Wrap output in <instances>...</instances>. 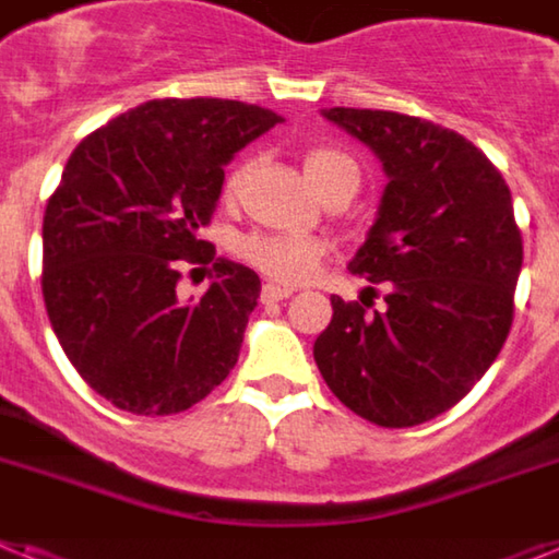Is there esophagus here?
<instances>
[{
	"label": "esophagus",
	"mask_w": 559,
	"mask_h": 559,
	"mask_svg": "<svg viewBox=\"0 0 559 559\" xmlns=\"http://www.w3.org/2000/svg\"><path fill=\"white\" fill-rule=\"evenodd\" d=\"M289 295H293V289L289 287H278V284H264L261 287V301L270 304V301H287Z\"/></svg>",
	"instance_id": "1"
}]
</instances>
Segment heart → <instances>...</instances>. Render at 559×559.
Here are the masks:
<instances>
[{
  "mask_svg": "<svg viewBox=\"0 0 559 559\" xmlns=\"http://www.w3.org/2000/svg\"><path fill=\"white\" fill-rule=\"evenodd\" d=\"M250 173V162H241L236 170L229 173L224 181V199H236L241 190L243 178ZM304 173H307L312 190L321 192L330 190L332 185L344 181V178H360L358 164L352 162L346 153L332 147H312L304 156ZM238 258L247 264L264 272L266 278L284 287L304 284L312 278L321 264L326 243L316 236H289V233H250L236 241Z\"/></svg>",
  "mask_w": 559,
  "mask_h": 559,
  "instance_id": "1",
  "label": "heart"
}]
</instances>
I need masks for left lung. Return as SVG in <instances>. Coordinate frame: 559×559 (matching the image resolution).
<instances>
[{"label":"left lung","instance_id":"obj_1","mask_svg":"<svg viewBox=\"0 0 559 559\" xmlns=\"http://www.w3.org/2000/svg\"><path fill=\"white\" fill-rule=\"evenodd\" d=\"M321 116L383 164L378 215L349 270L389 293L374 312L332 295L312 355L355 415L417 426L468 395L511 330L523 238L509 185L468 139L431 121L355 107Z\"/></svg>","mask_w":559,"mask_h":559}]
</instances>
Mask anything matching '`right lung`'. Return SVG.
I'll use <instances>...</instances> for the list:
<instances>
[{"mask_svg": "<svg viewBox=\"0 0 559 559\" xmlns=\"http://www.w3.org/2000/svg\"><path fill=\"white\" fill-rule=\"evenodd\" d=\"M278 112L229 98H153L70 153L41 224V295L84 381L133 415H176L236 367L261 281L216 258L199 302L175 293L177 258L201 241L224 167Z\"/></svg>", "mask_w": 559, "mask_h": 559, "instance_id": "obj_1", "label": "right lung"}]
</instances>
